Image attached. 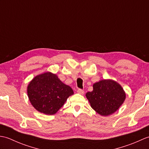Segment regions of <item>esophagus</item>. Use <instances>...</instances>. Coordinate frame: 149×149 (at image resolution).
Masks as SVG:
<instances>
[{"mask_svg":"<svg viewBox=\"0 0 149 149\" xmlns=\"http://www.w3.org/2000/svg\"><path fill=\"white\" fill-rule=\"evenodd\" d=\"M77 93H79V94H81V95H83L84 93V91L83 90H81V89H79L77 90Z\"/></svg>","mask_w":149,"mask_h":149,"instance_id":"34e87169","label":"esophagus"}]
</instances>
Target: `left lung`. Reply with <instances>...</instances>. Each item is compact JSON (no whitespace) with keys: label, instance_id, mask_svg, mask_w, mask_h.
Instances as JSON below:
<instances>
[{"label":"left lung","instance_id":"obj_1","mask_svg":"<svg viewBox=\"0 0 149 149\" xmlns=\"http://www.w3.org/2000/svg\"><path fill=\"white\" fill-rule=\"evenodd\" d=\"M93 91L87 92L86 97L91 107L102 116L116 111L125 99L124 90L113 80H101L93 84Z\"/></svg>","mask_w":149,"mask_h":149}]
</instances>
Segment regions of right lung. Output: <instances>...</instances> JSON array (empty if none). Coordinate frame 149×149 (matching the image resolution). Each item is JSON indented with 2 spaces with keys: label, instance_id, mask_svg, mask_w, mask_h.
Segmentation results:
<instances>
[{
  "label": "right lung",
  "instance_id": "1",
  "mask_svg": "<svg viewBox=\"0 0 149 149\" xmlns=\"http://www.w3.org/2000/svg\"><path fill=\"white\" fill-rule=\"evenodd\" d=\"M73 94L71 87L49 72L37 75L27 86L28 97L33 106L49 115L56 113Z\"/></svg>",
  "mask_w": 149,
  "mask_h": 149
}]
</instances>
